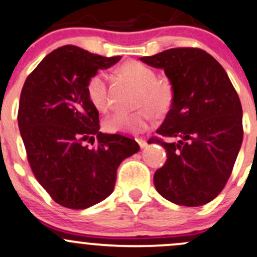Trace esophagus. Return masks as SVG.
I'll use <instances>...</instances> for the list:
<instances>
[{"label": "esophagus", "instance_id": "1", "mask_svg": "<svg viewBox=\"0 0 257 257\" xmlns=\"http://www.w3.org/2000/svg\"><path fill=\"white\" fill-rule=\"evenodd\" d=\"M137 142H139L140 147H146V146H147V140H145V139H137Z\"/></svg>", "mask_w": 257, "mask_h": 257}]
</instances>
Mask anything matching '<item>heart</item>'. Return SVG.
<instances>
[{"instance_id":"b5f03b06","label":"heart","mask_w":257,"mask_h":257,"mask_svg":"<svg viewBox=\"0 0 257 257\" xmlns=\"http://www.w3.org/2000/svg\"><path fill=\"white\" fill-rule=\"evenodd\" d=\"M120 72L139 87L136 103L137 106L145 107L135 112L115 113L105 121L103 126L108 132H141L149 127L154 120L149 108L157 113L167 111L172 103L174 93L167 83L157 81V73L151 67L139 61H128L123 63L120 67ZM107 80V75L98 71L88 78L86 85L88 100L101 112H107L111 108Z\"/></svg>"}]
</instances>
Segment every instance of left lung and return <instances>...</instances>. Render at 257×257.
<instances>
[{"label":"left lung","instance_id":"8db88e82","mask_svg":"<svg viewBox=\"0 0 257 257\" xmlns=\"http://www.w3.org/2000/svg\"><path fill=\"white\" fill-rule=\"evenodd\" d=\"M164 68L172 106L157 128L167 160L154 175L161 196L182 206H201L223 190L242 144V107L222 66L196 47H177L142 57ZM167 140H165L164 139Z\"/></svg>","mask_w":257,"mask_h":257}]
</instances>
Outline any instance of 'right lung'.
<instances>
[{"label": "right lung", "instance_id": "1", "mask_svg": "<svg viewBox=\"0 0 257 257\" xmlns=\"http://www.w3.org/2000/svg\"><path fill=\"white\" fill-rule=\"evenodd\" d=\"M120 58L62 46L43 58L22 87L17 120L30 167L51 199L67 209L105 200L118 165L140 150L130 137L100 132L98 111L86 93L88 78Z\"/></svg>", "mask_w": 257, "mask_h": 257}]
</instances>
